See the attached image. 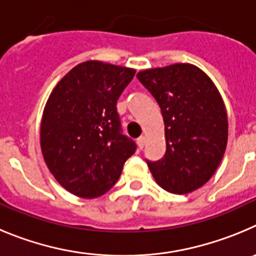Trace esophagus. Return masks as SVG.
Here are the masks:
<instances>
[{"instance_id": "obj_1", "label": "esophagus", "mask_w": 256, "mask_h": 256, "mask_svg": "<svg viewBox=\"0 0 256 256\" xmlns=\"http://www.w3.org/2000/svg\"><path fill=\"white\" fill-rule=\"evenodd\" d=\"M145 142H146V139H145V136H140L139 139L136 140V142H138V146H139L140 149H142V148H144Z\"/></svg>"}]
</instances>
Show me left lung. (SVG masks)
Masks as SVG:
<instances>
[{
    "instance_id": "left-lung-1",
    "label": "left lung",
    "mask_w": 256,
    "mask_h": 256,
    "mask_svg": "<svg viewBox=\"0 0 256 256\" xmlns=\"http://www.w3.org/2000/svg\"><path fill=\"white\" fill-rule=\"evenodd\" d=\"M136 78L160 104L164 121V156L146 160L156 182L172 194L202 188L227 146L228 121L220 92L190 64L149 68Z\"/></svg>"
}]
</instances>
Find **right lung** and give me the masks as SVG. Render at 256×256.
<instances>
[{
    "label": "right lung",
    "mask_w": 256,
    "mask_h": 256,
    "mask_svg": "<svg viewBox=\"0 0 256 256\" xmlns=\"http://www.w3.org/2000/svg\"><path fill=\"white\" fill-rule=\"evenodd\" d=\"M134 75V68L86 61L50 93L40 148L50 174L71 194L92 199L107 192L136 150L135 142L122 134L116 107Z\"/></svg>",
    "instance_id": "1"
}]
</instances>
